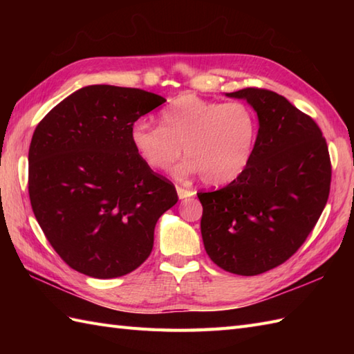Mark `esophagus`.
I'll return each mask as SVG.
<instances>
[{
	"mask_svg": "<svg viewBox=\"0 0 354 354\" xmlns=\"http://www.w3.org/2000/svg\"><path fill=\"white\" fill-rule=\"evenodd\" d=\"M176 192H178L179 199H187V198H190V196H193V194H194L193 190L184 189V187H179V185L176 187Z\"/></svg>",
	"mask_w": 354,
	"mask_h": 354,
	"instance_id": "1",
	"label": "esophagus"
}]
</instances>
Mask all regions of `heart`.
I'll return each instance as SVG.
<instances>
[{
	"label": "heart",
	"instance_id": "1",
	"mask_svg": "<svg viewBox=\"0 0 354 354\" xmlns=\"http://www.w3.org/2000/svg\"><path fill=\"white\" fill-rule=\"evenodd\" d=\"M255 140L257 117L246 103H221L194 94L173 99L161 111L160 126L138 120L131 127L132 146L150 169H169L184 150L189 158L173 173L179 178L202 175L208 185L230 184L242 175Z\"/></svg>",
	"mask_w": 354,
	"mask_h": 354
}]
</instances>
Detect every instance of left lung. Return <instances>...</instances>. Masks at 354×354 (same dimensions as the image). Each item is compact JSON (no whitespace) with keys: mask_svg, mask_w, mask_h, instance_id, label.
<instances>
[{"mask_svg":"<svg viewBox=\"0 0 354 354\" xmlns=\"http://www.w3.org/2000/svg\"><path fill=\"white\" fill-rule=\"evenodd\" d=\"M259 133L245 171L216 192L198 193L205 251L217 266L259 275L295 254L317 225L332 181L326 138L313 118L283 95L245 88Z\"/></svg>","mask_w":354,"mask_h":354,"instance_id":"8db88e82","label":"left lung"}]
</instances>
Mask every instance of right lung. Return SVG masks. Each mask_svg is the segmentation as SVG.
Wrapping results in <instances>:
<instances>
[{"label": "right lung", "mask_w": 354, "mask_h": 354, "mask_svg": "<svg viewBox=\"0 0 354 354\" xmlns=\"http://www.w3.org/2000/svg\"><path fill=\"white\" fill-rule=\"evenodd\" d=\"M164 102L138 88L91 85L36 126L30 204L53 250L80 274L115 278L137 269L152 252L158 219L178 202L175 185L131 142L132 124Z\"/></svg>", "instance_id": "obj_1"}]
</instances>
